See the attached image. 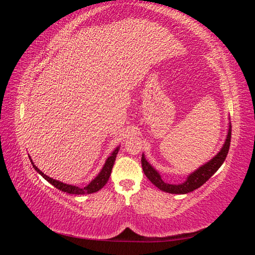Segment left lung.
<instances>
[{"instance_id": "1", "label": "left lung", "mask_w": 255, "mask_h": 255, "mask_svg": "<svg viewBox=\"0 0 255 255\" xmlns=\"http://www.w3.org/2000/svg\"><path fill=\"white\" fill-rule=\"evenodd\" d=\"M230 142H231V123L229 126L228 135L226 137L225 143H223L220 151L216 154L211 160H208L207 163L196 169L194 172L188 174L187 179L180 184L166 183L163 179H161L160 173L149 163L148 160H146L143 153L141 155L142 170L145 176L152 182V184L155 185V186L161 191L169 192V194H177V195L188 194V192L194 191L200 186H202V185L210 179L216 171L218 170L228 155V152L230 149Z\"/></svg>"}]
</instances>
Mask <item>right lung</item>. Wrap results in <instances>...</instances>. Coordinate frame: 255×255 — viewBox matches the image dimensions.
Masks as SVG:
<instances>
[{"label": "right lung", "mask_w": 255, "mask_h": 255, "mask_svg": "<svg viewBox=\"0 0 255 255\" xmlns=\"http://www.w3.org/2000/svg\"><path fill=\"white\" fill-rule=\"evenodd\" d=\"M119 149H120V145H118L117 148H116L112 152L111 155L107 157V159L105 160V164L103 165L101 171L99 172V174L87 185V186H85L84 188L75 186V185L66 184V183L60 182V181L52 179V177L48 176L47 174H44L41 170H39V169L35 166L34 161L32 160V158H30V156H28V157H29L30 163H32L35 170L39 173L44 180H47L50 184H52L54 187H56L59 190L64 191V192H68V194H71V195H87V194H92V192H97L104 187V185L107 183V181H109L110 176H111L112 169H113L114 163L116 160V156H117V154L119 152Z\"/></svg>", "instance_id": "right-lung-1"}]
</instances>
